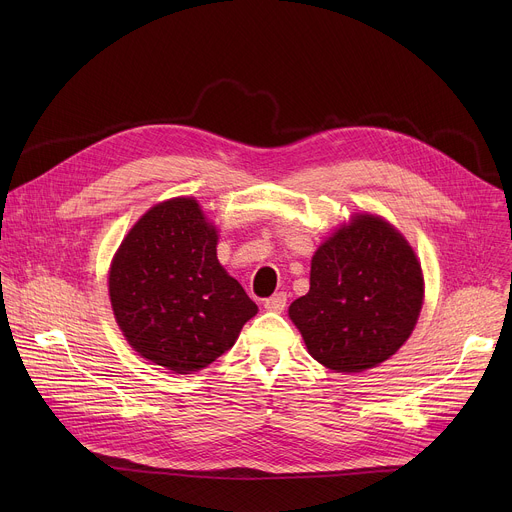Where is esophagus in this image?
Here are the masks:
<instances>
[{"label":"esophagus","instance_id":"1","mask_svg":"<svg viewBox=\"0 0 512 512\" xmlns=\"http://www.w3.org/2000/svg\"><path fill=\"white\" fill-rule=\"evenodd\" d=\"M285 304H287V294H285V291H279V294H275V296L265 300V308L269 312H281L285 308Z\"/></svg>","mask_w":512,"mask_h":512}]
</instances>
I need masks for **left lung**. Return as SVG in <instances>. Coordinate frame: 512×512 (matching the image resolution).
I'll use <instances>...</instances> for the list:
<instances>
[{"label":"left lung","mask_w":512,"mask_h":512,"mask_svg":"<svg viewBox=\"0 0 512 512\" xmlns=\"http://www.w3.org/2000/svg\"><path fill=\"white\" fill-rule=\"evenodd\" d=\"M421 302L413 249L383 218L356 214L316 251L310 291L289 306V318L326 369L360 373L403 346Z\"/></svg>","instance_id":"1"}]
</instances>
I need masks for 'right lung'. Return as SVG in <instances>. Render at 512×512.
I'll use <instances>...</instances> for the list:
<instances>
[{
    "mask_svg": "<svg viewBox=\"0 0 512 512\" xmlns=\"http://www.w3.org/2000/svg\"><path fill=\"white\" fill-rule=\"evenodd\" d=\"M109 296L127 342L178 375L225 354L257 314L218 263L216 231L192 198L162 202L139 218L113 259Z\"/></svg>",
    "mask_w": 512,
    "mask_h": 512,
    "instance_id": "add662e5",
    "label": "right lung"
}]
</instances>
